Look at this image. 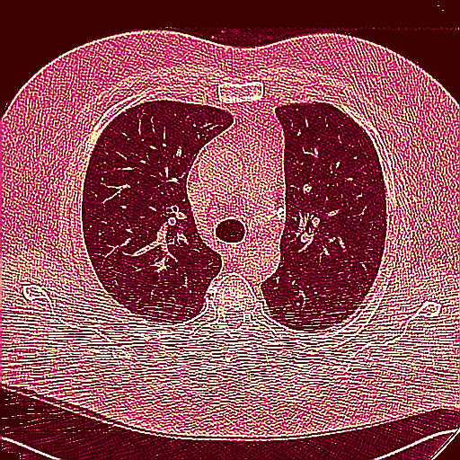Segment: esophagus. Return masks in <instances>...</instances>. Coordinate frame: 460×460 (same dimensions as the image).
Listing matches in <instances>:
<instances>
[{"label":"esophagus","instance_id":"1","mask_svg":"<svg viewBox=\"0 0 460 460\" xmlns=\"http://www.w3.org/2000/svg\"><path fill=\"white\" fill-rule=\"evenodd\" d=\"M247 245H249V242H240L238 245H234V247H235V252H243V249H247Z\"/></svg>","mask_w":460,"mask_h":460}]
</instances>
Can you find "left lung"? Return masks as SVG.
<instances>
[{"label": "left lung", "mask_w": 460, "mask_h": 460, "mask_svg": "<svg viewBox=\"0 0 460 460\" xmlns=\"http://www.w3.org/2000/svg\"><path fill=\"white\" fill-rule=\"evenodd\" d=\"M286 136L280 264L261 284L276 323L318 332L349 318L378 276L385 182L367 130L330 103L276 107Z\"/></svg>", "instance_id": "obj_1"}]
</instances>
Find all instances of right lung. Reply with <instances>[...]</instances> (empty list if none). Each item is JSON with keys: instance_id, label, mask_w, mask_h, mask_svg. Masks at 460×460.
<instances>
[{"instance_id": "right-lung-1", "label": "right lung", "mask_w": 460, "mask_h": 460, "mask_svg": "<svg viewBox=\"0 0 460 460\" xmlns=\"http://www.w3.org/2000/svg\"><path fill=\"white\" fill-rule=\"evenodd\" d=\"M234 122L228 111L144 102L109 122L82 191L84 243L107 294L151 323L198 316L222 261L188 201L199 149Z\"/></svg>"}]
</instances>
